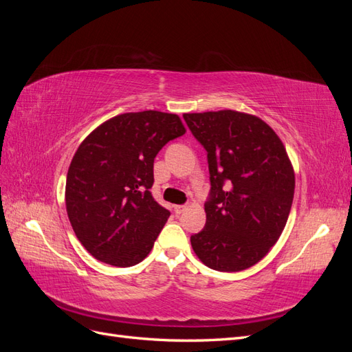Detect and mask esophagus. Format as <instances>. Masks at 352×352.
I'll use <instances>...</instances> for the list:
<instances>
[{"mask_svg": "<svg viewBox=\"0 0 352 352\" xmlns=\"http://www.w3.org/2000/svg\"><path fill=\"white\" fill-rule=\"evenodd\" d=\"M186 206H175V212L176 214H182V212L186 210Z\"/></svg>", "mask_w": 352, "mask_h": 352, "instance_id": "34e87169", "label": "esophagus"}]
</instances>
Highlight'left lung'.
I'll use <instances>...</instances> for the list:
<instances>
[{
    "mask_svg": "<svg viewBox=\"0 0 352 352\" xmlns=\"http://www.w3.org/2000/svg\"><path fill=\"white\" fill-rule=\"evenodd\" d=\"M204 145L211 197L206 228L190 236L199 261L219 272L252 267L286 226L295 172L280 138L260 117L236 110L185 113Z\"/></svg>",
    "mask_w": 352,
    "mask_h": 352,
    "instance_id": "8db88e82",
    "label": "left lung"
}]
</instances>
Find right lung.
Instances as JSON below:
<instances>
[{"instance_id":"1","label":"right lung","mask_w":352,"mask_h":352,"mask_svg":"<svg viewBox=\"0 0 352 352\" xmlns=\"http://www.w3.org/2000/svg\"><path fill=\"white\" fill-rule=\"evenodd\" d=\"M185 132L177 114L146 110L114 116L82 141L65 198L74 235L92 257L131 267L150 254L170 216L150 190L154 158Z\"/></svg>"}]
</instances>
